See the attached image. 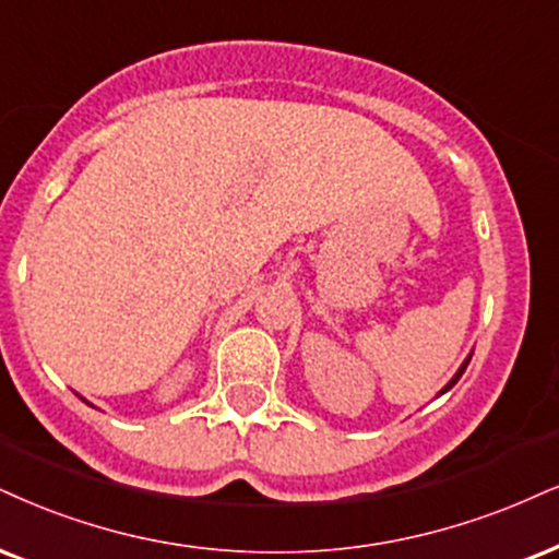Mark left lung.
Returning a JSON list of instances; mask_svg holds the SVG:
<instances>
[{"instance_id":"8db88e82","label":"left lung","mask_w":559,"mask_h":559,"mask_svg":"<svg viewBox=\"0 0 559 559\" xmlns=\"http://www.w3.org/2000/svg\"><path fill=\"white\" fill-rule=\"evenodd\" d=\"M466 365H469V360H466V362H464V365H461V370H459V373H456V376H453V378H451V383H448V385H445V389H443V391H440V394H445V391H448V389H451V385H453V383H456V381H459V378H461V373H464V370H466Z\"/></svg>"}]
</instances>
